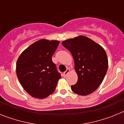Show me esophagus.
I'll return each instance as SVG.
<instances>
[{
	"label": "esophagus",
	"instance_id": "1",
	"mask_svg": "<svg viewBox=\"0 0 124 124\" xmlns=\"http://www.w3.org/2000/svg\"><path fill=\"white\" fill-rule=\"evenodd\" d=\"M69 72H70V69H67V70H65V71L64 72V73H63V76H64V77L66 76H67V75L68 74V73H69Z\"/></svg>",
	"mask_w": 124,
	"mask_h": 124
}]
</instances>
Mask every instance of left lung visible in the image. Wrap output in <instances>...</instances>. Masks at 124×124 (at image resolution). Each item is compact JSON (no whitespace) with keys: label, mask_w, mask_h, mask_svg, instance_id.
<instances>
[{"label":"left lung","mask_w":124,"mask_h":124,"mask_svg":"<svg viewBox=\"0 0 124 124\" xmlns=\"http://www.w3.org/2000/svg\"><path fill=\"white\" fill-rule=\"evenodd\" d=\"M62 45L70 51L74 60L78 79L71 86L72 91L82 96L94 92L102 83L108 65L103 48L85 36L65 40Z\"/></svg>","instance_id":"1"}]
</instances>
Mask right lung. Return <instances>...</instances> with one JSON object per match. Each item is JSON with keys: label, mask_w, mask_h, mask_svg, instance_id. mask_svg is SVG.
I'll use <instances>...</instances> for the list:
<instances>
[{"label": "right lung", "mask_w": 124, "mask_h": 124, "mask_svg": "<svg viewBox=\"0 0 124 124\" xmlns=\"http://www.w3.org/2000/svg\"><path fill=\"white\" fill-rule=\"evenodd\" d=\"M59 41L42 39L21 53L16 63V74L25 91L34 98L43 99L52 94L61 75L52 56Z\"/></svg>", "instance_id": "1"}]
</instances>
